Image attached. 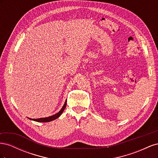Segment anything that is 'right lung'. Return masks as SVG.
I'll list each match as a JSON object with an SVG mask.
<instances>
[{
    "label": "right lung",
    "mask_w": 158,
    "mask_h": 158,
    "mask_svg": "<svg viewBox=\"0 0 158 158\" xmlns=\"http://www.w3.org/2000/svg\"><path fill=\"white\" fill-rule=\"evenodd\" d=\"M67 100V99H66ZM66 102L64 104V106H63V107H62V109L60 110L59 113H56L55 114H53V115L52 116H50V117H45V118H28L29 119H30V120H32V121H37V122H41V123H47V122H50V121H52L55 120V119L59 118L60 115L61 114L63 113V112L64 111V110L66 107Z\"/></svg>",
    "instance_id": "obj_1"
}]
</instances>
